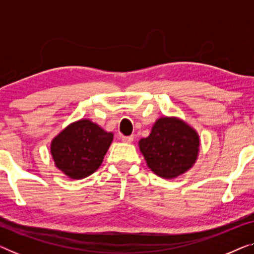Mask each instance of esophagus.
<instances>
[{"instance_id": "esophagus-1", "label": "esophagus", "mask_w": 254, "mask_h": 254, "mask_svg": "<svg viewBox=\"0 0 254 254\" xmlns=\"http://www.w3.org/2000/svg\"><path fill=\"white\" fill-rule=\"evenodd\" d=\"M121 140H123V142H125V143H131L134 140V136L133 135H130V136H123L121 137Z\"/></svg>"}]
</instances>
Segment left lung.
<instances>
[{"mask_svg": "<svg viewBox=\"0 0 254 254\" xmlns=\"http://www.w3.org/2000/svg\"><path fill=\"white\" fill-rule=\"evenodd\" d=\"M148 168L164 179L184 175L195 164L200 151V136L178 117H161L152 125L148 137L138 141Z\"/></svg>", "mask_w": 254, "mask_h": 254, "instance_id": "left-lung-1", "label": "left lung"}]
</instances>
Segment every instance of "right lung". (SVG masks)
<instances>
[{
  "label": "right lung",
  "instance_id": "1",
  "mask_svg": "<svg viewBox=\"0 0 254 254\" xmlns=\"http://www.w3.org/2000/svg\"><path fill=\"white\" fill-rule=\"evenodd\" d=\"M113 141L112 131H106L90 119L69 124L51 142L54 164L70 179H83L102 165Z\"/></svg>",
  "mask_w": 254,
  "mask_h": 254
}]
</instances>
